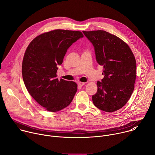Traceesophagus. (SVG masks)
<instances>
[{"label":"esophagus","instance_id":"1","mask_svg":"<svg viewBox=\"0 0 155 155\" xmlns=\"http://www.w3.org/2000/svg\"><path fill=\"white\" fill-rule=\"evenodd\" d=\"M78 86H84V85L85 84V83H83V82H78Z\"/></svg>","mask_w":155,"mask_h":155}]
</instances>
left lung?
Here are the masks:
<instances>
[{
  "mask_svg": "<svg viewBox=\"0 0 155 155\" xmlns=\"http://www.w3.org/2000/svg\"><path fill=\"white\" fill-rule=\"evenodd\" d=\"M83 32L93 44L96 61L104 67V77L97 82L93 104L104 112H115L127 102L134 91L135 57L127 44L115 35L104 31Z\"/></svg>",
  "mask_w": 155,
  "mask_h": 155,
  "instance_id": "left-lung-1",
  "label": "left lung"
}]
</instances>
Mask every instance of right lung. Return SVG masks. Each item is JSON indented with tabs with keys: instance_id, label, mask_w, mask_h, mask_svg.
<instances>
[{
	"instance_id": "obj_1",
	"label": "right lung",
	"mask_w": 155,
	"mask_h": 155,
	"mask_svg": "<svg viewBox=\"0 0 155 155\" xmlns=\"http://www.w3.org/2000/svg\"><path fill=\"white\" fill-rule=\"evenodd\" d=\"M80 31L56 29L35 37L28 45L22 64V75L31 96L49 112L68 107L77 91L72 81L57 78V65L62 63L68 49L79 38Z\"/></svg>"
}]
</instances>
